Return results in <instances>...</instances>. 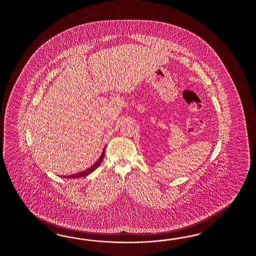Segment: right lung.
I'll return each instance as SVG.
<instances>
[{
	"label": "right lung",
	"mask_w": 256,
	"mask_h": 256,
	"mask_svg": "<svg viewBox=\"0 0 256 256\" xmlns=\"http://www.w3.org/2000/svg\"><path fill=\"white\" fill-rule=\"evenodd\" d=\"M104 156H105V148L103 149V152H102V154H101L100 158H98V160L96 162L94 163L93 166H91L89 169H87V170H82V172H78V174H76L66 176H64V178H82V176H88L89 174H91L92 172L96 170V169L100 165V163L102 162V160H103Z\"/></svg>",
	"instance_id": "obj_1"
}]
</instances>
